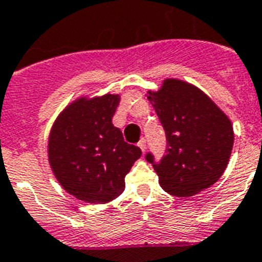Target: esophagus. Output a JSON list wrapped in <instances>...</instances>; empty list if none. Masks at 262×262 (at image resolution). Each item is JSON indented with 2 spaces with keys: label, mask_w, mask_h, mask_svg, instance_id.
I'll use <instances>...</instances> for the list:
<instances>
[{
  "label": "esophagus",
  "mask_w": 262,
  "mask_h": 262,
  "mask_svg": "<svg viewBox=\"0 0 262 262\" xmlns=\"http://www.w3.org/2000/svg\"><path fill=\"white\" fill-rule=\"evenodd\" d=\"M138 148L141 149L142 153H144L145 149H146V142H145L144 138H141V140H140V142H138Z\"/></svg>",
  "instance_id": "obj_1"
}]
</instances>
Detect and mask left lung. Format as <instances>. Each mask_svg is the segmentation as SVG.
<instances>
[{"mask_svg": "<svg viewBox=\"0 0 262 262\" xmlns=\"http://www.w3.org/2000/svg\"><path fill=\"white\" fill-rule=\"evenodd\" d=\"M146 97L168 141L158 164L146 155L161 188L172 195L192 197L219 181L234 141L229 117L200 88L179 78H165Z\"/></svg>", "mask_w": 262, "mask_h": 262, "instance_id": "8db88e82", "label": "left lung"}]
</instances>
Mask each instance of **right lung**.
<instances>
[{
	"mask_svg": "<svg viewBox=\"0 0 262 262\" xmlns=\"http://www.w3.org/2000/svg\"><path fill=\"white\" fill-rule=\"evenodd\" d=\"M118 94L81 96L53 122L48 160L63 190L90 204H107L125 190V176L141 149L124 141L112 124Z\"/></svg>",
	"mask_w": 262,
	"mask_h": 262,
	"instance_id": "obj_1",
	"label": "right lung"
}]
</instances>
